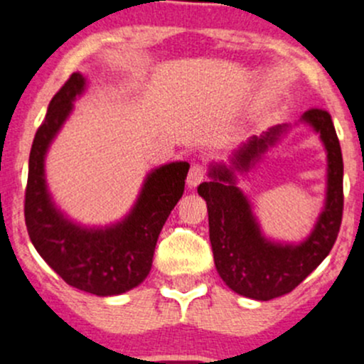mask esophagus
I'll list each match as a JSON object with an SVG mask.
<instances>
[{
	"mask_svg": "<svg viewBox=\"0 0 364 364\" xmlns=\"http://www.w3.org/2000/svg\"><path fill=\"white\" fill-rule=\"evenodd\" d=\"M203 178H205V170H203V166L201 165L191 166L189 175H187V186H189V189L198 187L199 183L203 182Z\"/></svg>",
	"mask_w": 364,
	"mask_h": 364,
	"instance_id": "esophagus-1",
	"label": "esophagus"
}]
</instances>
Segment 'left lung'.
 I'll return each mask as SVG.
<instances>
[{
	"label": "left lung",
	"mask_w": 364,
	"mask_h": 364,
	"mask_svg": "<svg viewBox=\"0 0 364 364\" xmlns=\"http://www.w3.org/2000/svg\"><path fill=\"white\" fill-rule=\"evenodd\" d=\"M299 123L319 135L326 151V196L314 229L300 243H281L264 236L237 173L246 175L262 156L288 134L290 124H276L253 135L230 156L229 163H210L208 182L198 187L208 206L210 243L217 272L232 291L253 300L290 293L326 259L338 236L343 208V161L333 121L326 111L309 109Z\"/></svg>",
	"instance_id": "8db88e82"
}]
</instances>
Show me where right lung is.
I'll use <instances>...</instances> for the list:
<instances>
[{
  "label": "right lung",
  "instance_id": "add662e5",
  "mask_svg": "<svg viewBox=\"0 0 364 364\" xmlns=\"http://www.w3.org/2000/svg\"><path fill=\"white\" fill-rule=\"evenodd\" d=\"M87 85L85 74L73 73L50 100L31 147L24 215L36 252L65 283L112 296L139 287L149 274L159 232L183 194L189 163H168L149 171L135 205L114 224L90 228L71 220L50 194L45 158Z\"/></svg>",
  "mask_w": 364,
  "mask_h": 364
}]
</instances>
